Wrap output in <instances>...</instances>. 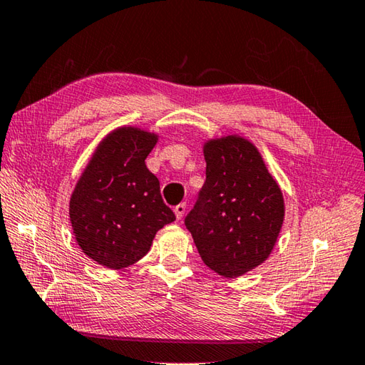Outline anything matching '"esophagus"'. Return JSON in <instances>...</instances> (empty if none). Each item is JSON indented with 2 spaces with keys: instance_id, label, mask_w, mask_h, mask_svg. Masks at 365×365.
Here are the masks:
<instances>
[{
  "instance_id": "1",
  "label": "esophagus",
  "mask_w": 365,
  "mask_h": 365,
  "mask_svg": "<svg viewBox=\"0 0 365 365\" xmlns=\"http://www.w3.org/2000/svg\"><path fill=\"white\" fill-rule=\"evenodd\" d=\"M175 215H176V220H181L184 212H185V203H180L178 206H175Z\"/></svg>"
}]
</instances>
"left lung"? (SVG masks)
<instances>
[{
    "label": "left lung",
    "instance_id": "obj_1",
    "mask_svg": "<svg viewBox=\"0 0 365 365\" xmlns=\"http://www.w3.org/2000/svg\"><path fill=\"white\" fill-rule=\"evenodd\" d=\"M203 153L206 181L184 223L209 269L237 278L270 256L284 222V198L245 137L209 139Z\"/></svg>",
    "mask_w": 365,
    "mask_h": 365
}]
</instances>
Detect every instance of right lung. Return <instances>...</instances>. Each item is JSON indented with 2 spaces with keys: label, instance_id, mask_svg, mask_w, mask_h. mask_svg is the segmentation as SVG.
<instances>
[{
  "label": "right lung",
  "instance_id": "obj_1",
  "mask_svg": "<svg viewBox=\"0 0 365 365\" xmlns=\"http://www.w3.org/2000/svg\"><path fill=\"white\" fill-rule=\"evenodd\" d=\"M159 135L120 126L98 143L70 197V222L83 253L110 270L148 253L156 232L175 220L159 180L145 165Z\"/></svg>",
  "mask_w": 365,
  "mask_h": 365
}]
</instances>
